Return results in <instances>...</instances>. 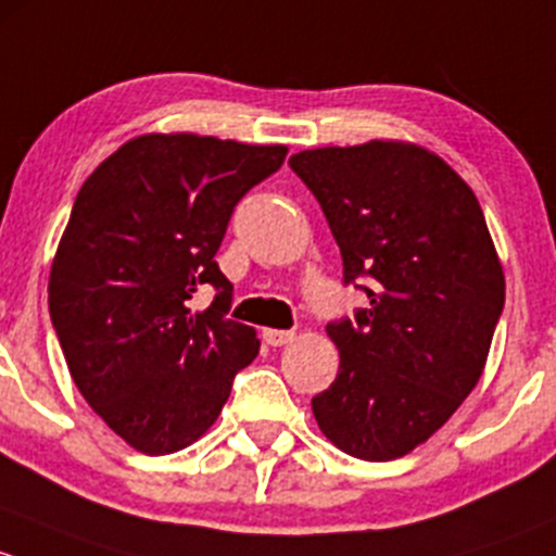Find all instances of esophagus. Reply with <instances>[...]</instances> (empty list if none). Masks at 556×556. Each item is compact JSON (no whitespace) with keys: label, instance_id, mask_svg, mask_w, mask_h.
<instances>
[{"label":"esophagus","instance_id":"esophagus-1","mask_svg":"<svg viewBox=\"0 0 556 556\" xmlns=\"http://www.w3.org/2000/svg\"><path fill=\"white\" fill-rule=\"evenodd\" d=\"M262 340L267 342L270 348H280L286 345V342L294 340V331H283V329H265L262 331Z\"/></svg>","mask_w":556,"mask_h":556}]
</instances>
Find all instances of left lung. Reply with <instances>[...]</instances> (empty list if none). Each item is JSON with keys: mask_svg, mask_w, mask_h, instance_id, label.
<instances>
[{"mask_svg": "<svg viewBox=\"0 0 556 556\" xmlns=\"http://www.w3.org/2000/svg\"><path fill=\"white\" fill-rule=\"evenodd\" d=\"M316 194L345 283L369 307L326 326L340 371L313 396L318 428L362 460L428 442L473 391L506 300L482 205L439 154L406 141L289 157Z\"/></svg>", "mask_w": 556, "mask_h": 556, "instance_id": "left-lung-1", "label": "left lung"}]
</instances>
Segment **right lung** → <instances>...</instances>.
I'll return each mask as SVG.
<instances>
[{
  "label": "right lung",
  "instance_id": "right-lung-1",
  "mask_svg": "<svg viewBox=\"0 0 556 556\" xmlns=\"http://www.w3.org/2000/svg\"><path fill=\"white\" fill-rule=\"evenodd\" d=\"M283 144L198 134L125 141L85 179L50 267L48 302L74 386L144 455L198 442L260 353L227 318L216 251L238 200L283 165ZM217 289L200 314L193 291Z\"/></svg>",
  "mask_w": 556,
  "mask_h": 556
}]
</instances>
